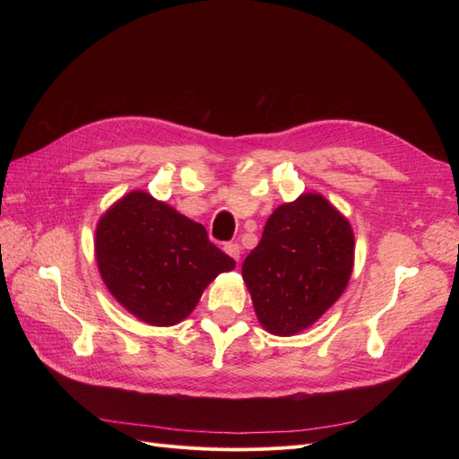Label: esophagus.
Wrapping results in <instances>:
<instances>
[{
    "label": "esophagus",
    "mask_w": 459,
    "mask_h": 459,
    "mask_svg": "<svg viewBox=\"0 0 459 459\" xmlns=\"http://www.w3.org/2000/svg\"><path fill=\"white\" fill-rule=\"evenodd\" d=\"M224 251H226L233 260L239 262V258H241V247H239L238 243H226V245H224Z\"/></svg>",
    "instance_id": "esophagus-1"
}]
</instances>
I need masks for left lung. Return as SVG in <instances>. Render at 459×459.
I'll return each mask as SVG.
<instances>
[{"instance_id": "left-lung-1", "label": "left lung", "mask_w": 459, "mask_h": 459, "mask_svg": "<svg viewBox=\"0 0 459 459\" xmlns=\"http://www.w3.org/2000/svg\"><path fill=\"white\" fill-rule=\"evenodd\" d=\"M352 266L349 220L325 197L302 193L272 212L241 272L262 327L289 337L337 302Z\"/></svg>"}]
</instances>
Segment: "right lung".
Instances as JSON below:
<instances>
[{"instance_id": "right-lung-1", "label": "right lung", "mask_w": 459, "mask_h": 459, "mask_svg": "<svg viewBox=\"0 0 459 459\" xmlns=\"http://www.w3.org/2000/svg\"><path fill=\"white\" fill-rule=\"evenodd\" d=\"M95 258L110 295L159 327L186 319L206 285L235 268L201 224L145 191L128 193L101 216Z\"/></svg>"}]
</instances>
